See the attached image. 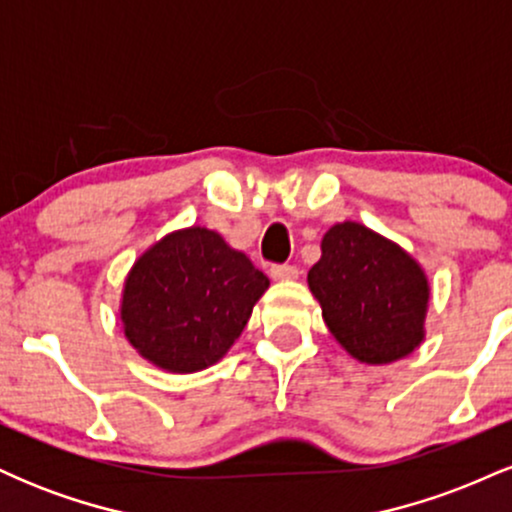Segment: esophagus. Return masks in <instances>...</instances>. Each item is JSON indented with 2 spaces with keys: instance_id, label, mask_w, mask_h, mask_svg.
Masks as SVG:
<instances>
[{
  "instance_id": "1",
  "label": "esophagus",
  "mask_w": 512,
  "mask_h": 512,
  "mask_svg": "<svg viewBox=\"0 0 512 512\" xmlns=\"http://www.w3.org/2000/svg\"><path fill=\"white\" fill-rule=\"evenodd\" d=\"M269 276H272L274 281H293L298 279V267H293V264H272Z\"/></svg>"
}]
</instances>
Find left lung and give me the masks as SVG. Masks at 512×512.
<instances>
[{"label": "left lung", "instance_id": "obj_1", "mask_svg": "<svg viewBox=\"0 0 512 512\" xmlns=\"http://www.w3.org/2000/svg\"><path fill=\"white\" fill-rule=\"evenodd\" d=\"M320 248L308 286L332 337L356 361L383 366L424 342L431 286L407 250L356 221L332 226Z\"/></svg>", "mask_w": 512, "mask_h": 512}]
</instances>
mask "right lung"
<instances>
[{"label":"right lung","instance_id":"1","mask_svg":"<svg viewBox=\"0 0 512 512\" xmlns=\"http://www.w3.org/2000/svg\"><path fill=\"white\" fill-rule=\"evenodd\" d=\"M269 279L216 231L168 233L134 262L122 289L127 342L168 373H197L226 356Z\"/></svg>","mask_w":512,"mask_h":512}]
</instances>
